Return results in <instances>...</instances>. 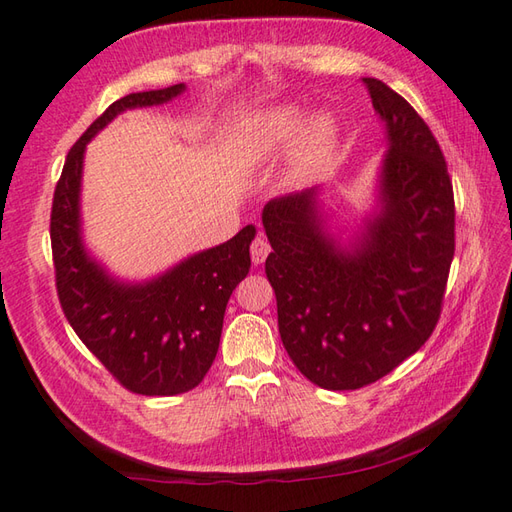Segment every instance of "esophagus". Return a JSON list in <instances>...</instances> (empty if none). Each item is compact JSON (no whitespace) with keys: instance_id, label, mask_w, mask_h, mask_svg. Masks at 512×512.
I'll use <instances>...</instances> for the list:
<instances>
[{"instance_id":"1","label":"esophagus","mask_w":512,"mask_h":512,"mask_svg":"<svg viewBox=\"0 0 512 512\" xmlns=\"http://www.w3.org/2000/svg\"><path fill=\"white\" fill-rule=\"evenodd\" d=\"M268 253H270L268 239H264L262 235L255 237L253 244H250V257H253V262H255V264H262L264 259L268 257Z\"/></svg>"}]
</instances>
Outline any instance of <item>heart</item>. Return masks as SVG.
<instances>
[{"label": "heart", "instance_id": "b5f03b06", "mask_svg": "<svg viewBox=\"0 0 512 512\" xmlns=\"http://www.w3.org/2000/svg\"><path fill=\"white\" fill-rule=\"evenodd\" d=\"M304 124L302 110L295 106L270 108L244 126L237 139V153L246 164H259L282 153L299 135ZM337 155V130L328 117L310 124L295 146L290 175L295 182H313L326 175Z\"/></svg>", "mask_w": 512, "mask_h": 512}]
</instances>
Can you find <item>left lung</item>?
I'll list each match as a JSON object with an SVG mask.
<instances>
[{"mask_svg":"<svg viewBox=\"0 0 512 512\" xmlns=\"http://www.w3.org/2000/svg\"><path fill=\"white\" fill-rule=\"evenodd\" d=\"M388 153L379 213L348 248L326 233L317 188L270 199L266 277L299 373L326 390L377 382L417 353L442 315L455 255V197L435 135L402 95L364 77Z\"/></svg>","mask_w":512,"mask_h":512,"instance_id":"obj_1","label":"left lung"}]
</instances>
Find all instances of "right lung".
<instances>
[{"mask_svg": "<svg viewBox=\"0 0 512 512\" xmlns=\"http://www.w3.org/2000/svg\"><path fill=\"white\" fill-rule=\"evenodd\" d=\"M184 84L130 93L110 104L68 150L50 210L57 297L68 324L104 368L130 393L170 397L193 390L213 366L224 313L235 286L248 275L250 224L226 244L184 259L144 284L110 277L82 244L79 188L86 144L128 108L159 106Z\"/></svg>", "mask_w": 512, "mask_h": 512, "instance_id": "right-lung-1", "label": "right lung"}]
</instances>
